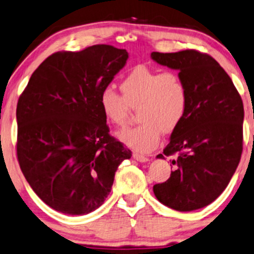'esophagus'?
<instances>
[{"label":"esophagus","mask_w":254,"mask_h":254,"mask_svg":"<svg viewBox=\"0 0 254 254\" xmlns=\"http://www.w3.org/2000/svg\"><path fill=\"white\" fill-rule=\"evenodd\" d=\"M133 158L139 162H147V161H148V158H147V156L142 155V154H139V153H133Z\"/></svg>","instance_id":"34e87169"}]
</instances>
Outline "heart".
Segmentation results:
<instances>
[{
  "instance_id": "1",
  "label": "heart",
  "mask_w": 254,
  "mask_h": 254,
  "mask_svg": "<svg viewBox=\"0 0 254 254\" xmlns=\"http://www.w3.org/2000/svg\"><path fill=\"white\" fill-rule=\"evenodd\" d=\"M122 96L111 88L103 89L99 98L101 112L115 126L126 125L129 108L139 109V126L119 133L128 147L137 152H149L160 141L161 132H174L186 117L189 89L179 74L160 73L145 65H137L120 83Z\"/></svg>"
}]
</instances>
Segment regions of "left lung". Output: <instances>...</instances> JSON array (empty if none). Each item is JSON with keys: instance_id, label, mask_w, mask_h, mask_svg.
Masks as SVG:
<instances>
[{"instance_id": "obj_1", "label": "left lung", "mask_w": 254, "mask_h": 254, "mask_svg": "<svg viewBox=\"0 0 254 254\" xmlns=\"http://www.w3.org/2000/svg\"><path fill=\"white\" fill-rule=\"evenodd\" d=\"M159 64L179 71L189 89V109L172 132L164 155L178 153L175 170L153 186L156 199L175 211L205 207L224 192L243 152L244 106L239 93L221 65L207 54L187 49L153 52Z\"/></svg>"}]
</instances>
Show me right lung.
<instances>
[{
  "instance_id": "1",
  "label": "right lung",
  "mask_w": 254,
  "mask_h": 254,
  "mask_svg": "<svg viewBox=\"0 0 254 254\" xmlns=\"http://www.w3.org/2000/svg\"><path fill=\"white\" fill-rule=\"evenodd\" d=\"M127 59L126 49L108 45L55 53L18 99V164L37 196L55 211H95L111 192L119 165L132 156L109 135L99 105Z\"/></svg>"
}]
</instances>
